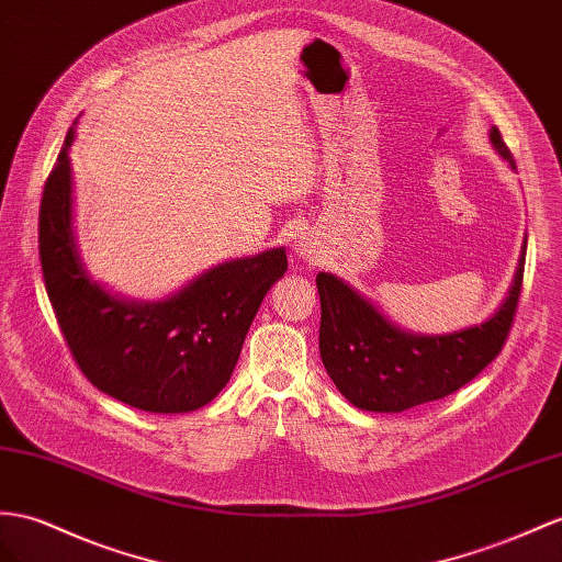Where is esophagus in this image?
Listing matches in <instances>:
<instances>
[{"instance_id": "obj_1", "label": "esophagus", "mask_w": 562, "mask_h": 562, "mask_svg": "<svg viewBox=\"0 0 562 562\" xmlns=\"http://www.w3.org/2000/svg\"><path fill=\"white\" fill-rule=\"evenodd\" d=\"M294 254H296V258H304V261H313V249L304 241L294 244Z\"/></svg>"}]
</instances>
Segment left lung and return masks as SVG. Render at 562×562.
Returning a JSON list of instances; mask_svg holds the SVG:
<instances>
[{
    "label": "left lung",
    "instance_id": "8db88e82",
    "mask_svg": "<svg viewBox=\"0 0 562 562\" xmlns=\"http://www.w3.org/2000/svg\"><path fill=\"white\" fill-rule=\"evenodd\" d=\"M488 139L515 168L498 127H492ZM525 249L527 237L510 292L492 318L437 337L406 333L347 282L318 272L321 358L341 396L363 411L401 413L449 396L477 378L508 339L522 290Z\"/></svg>",
    "mask_w": 562,
    "mask_h": 562
}]
</instances>
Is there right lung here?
Instances as JSON below:
<instances>
[{
  "label": "right lung",
  "mask_w": 562,
  "mask_h": 562,
  "mask_svg": "<svg viewBox=\"0 0 562 562\" xmlns=\"http://www.w3.org/2000/svg\"><path fill=\"white\" fill-rule=\"evenodd\" d=\"M70 127L40 204V261L52 308L82 375L149 413L206 406L229 382L263 296L286 270L284 249L221 263L178 294L137 304L90 280L74 235Z\"/></svg>",
  "instance_id": "add662e5"
}]
</instances>
